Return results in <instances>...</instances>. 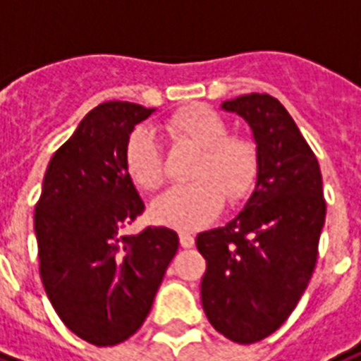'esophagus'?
Wrapping results in <instances>:
<instances>
[{
    "label": "esophagus",
    "instance_id": "34e87169",
    "mask_svg": "<svg viewBox=\"0 0 361 361\" xmlns=\"http://www.w3.org/2000/svg\"><path fill=\"white\" fill-rule=\"evenodd\" d=\"M178 240H180V245L183 247H192L195 245V235L188 232H180L178 233Z\"/></svg>",
    "mask_w": 361,
    "mask_h": 361
}]
</instances>
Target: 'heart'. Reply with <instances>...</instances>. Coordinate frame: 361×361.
Here are the masks:
<instances>
[{
  "instance_id": "1",
  "label": "heart",
  "mask_w": 361,
  "mask_h": 361,
  "mask_svg": "<svg viewBox=\"0 0 361 361\" xmlns=\"http://www.w3.org/2000/svg\"><path fill=\"white\" fill-rule=\"evenodd\" d=\"M175 139L195 143L198 155L190 166L195 180L169 188L155 198L151 214L159 224L195 230L214 220L228 204H242L252 195L259 173V149L252 137L228 131V121L204 104H192L166 119ZM126 169L131 180L153 192L165 180V166L155 133L139 126L126 141Z\"/></svg>"
}]
</instances>
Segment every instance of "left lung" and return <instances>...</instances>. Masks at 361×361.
I'll list each match as a JSON object with an SVG mask.
<instances>
[{"instance_id":"left-lung-1","label":"left lung","mask_w":361,"mask_h":361,"mask_svg":"<svg viewBox=\"0 0 361 361\" xmlns=\"http://www.w3.org/2000/svg\"><path fill=\"white\" fill-rule=\"evenodd\" d=\"M252 126L259 173L242 212L196 235L206 259L200 293L210 324L238 344L273 334L309 285L326 216L317 155L277 98L245 94L222 104Z\"/></svg>"}]
</instances>
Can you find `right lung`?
<instances>
[{
    "label": "right lung",
    "instance_id": "1",
    "mask_svg": "<svg viewBox=\"0 0 361 361\" xmlns=\"http://www.w3.org/2000/svg\"><path fill=\"white\" fill-rule=\"evenodd\" d=\"M151 111L131 102L92 109L54 151L35 206L47 297L66 328L94 346L137 332L178 250L169 228L123 233L145 210L126 169V141Z\"/></svg>",
    "mask_w": 361,
    "mask_h": 361
}]
</instances>
